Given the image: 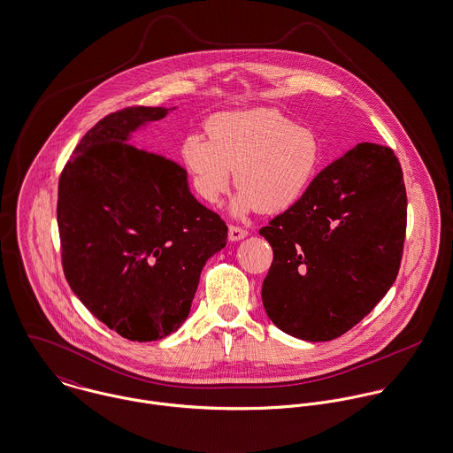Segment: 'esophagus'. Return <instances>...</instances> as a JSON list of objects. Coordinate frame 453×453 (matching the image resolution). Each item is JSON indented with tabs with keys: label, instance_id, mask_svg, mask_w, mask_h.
<instances>
[{
	"label": "esophagus",
	"instance_id": "esophagus-1",
	"mask_svg": "<svg viewBox=\"0 0 453 453\" xmlns=\"http://www.w3.org/2000/svg\"><path fill=\"white\" fill-rule=\"evenodd\" d=\"M247 234H249L247 229H243L240 226H233V224L229 226V240L231 242H240V240L247 238Z\"/></svg>",
	"mask_w": 453,
	"mask_h": 453
}]
</instances>
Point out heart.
Returning <instances> with one entry per match:
<instances>
[{
  "label": "heart",
  "mask_w": 453,
  "mask_h": 453,
  "mask_svg": "<svg viewBox=\"0 0 453 453\" xmlns=\"http://www.w3.org/2000/svg\"><path fill=\"white\" fill-rule=\"evenodd\" d=\"M206 132L208 137H186L182 161L193 173L198 195L210 203L226 191L234 168L240 188L231 210L236 215L255 208H288L303 195L321 159L316 134L276 109L219 112L208 119Z\"/></svg>",
  "instance_id": "b5f03b06"
}]
</instances>
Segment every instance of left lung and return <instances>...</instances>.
Returning a JSON list of instances; mask_svg holds the SVG:
<instances>
[{
  "label": "left lung",
  "instance_id": "8db88e82",
  "mask_svg": "<svg viewBox=\"0 0 453 453\" xmlns=\"http://www.w3.org/2000/svg\"><path fill=\"white\" fill-rule=\"evenodd\" d=\"M406 233V189L391 148L361 142L258 231L273 247L262 283L269 319L326 342L357 325L393 287Z\"/></svg>",
  "mask_w": 453,
  "mask_h": 453
}]
</instances>
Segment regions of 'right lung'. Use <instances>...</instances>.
Returning <instances> with one entry per match:
<instances>
[{
    "instance_id": "1",
    "label": "right lung",
    "mask_w": 453,
    "mask_h": 453,
    "mask_svg": "<svg viewBox=\"0 0 453 453\" xmlns=\"http://www.w3.org/2000/svg\"><path fill=\"white\" fill-rule=\"evenodd\" d=\"M168 111L135 105L107 114L58 180L65 280L99 321L137 342L186 321L204 262L227 242L226 222L191 195L180 165L128 144Z\"/></svg>"
}]
</instances>
